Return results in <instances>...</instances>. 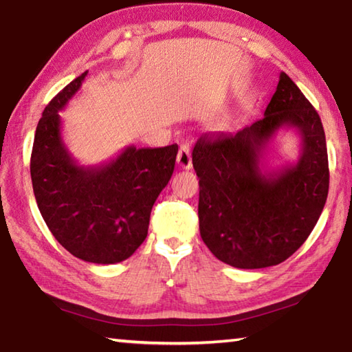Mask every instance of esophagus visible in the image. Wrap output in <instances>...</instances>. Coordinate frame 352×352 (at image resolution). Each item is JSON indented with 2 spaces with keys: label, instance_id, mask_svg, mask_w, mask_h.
Returning a JSON list of instances; mask_svg holds the SVG:
<instances>
[{
  "label": "esophagus",
  "instance_id": "1",
  "mask_svg": "<svg viewBox=\"0 0 352 352\" xmlns=\"http://www.w3.org/2000/svg\"><path fill=\"white\" fill-rule=\"evenodd\" d=\"M177 163L180 166L182 169H190L192 168V160H190V148L188 142H183L178 148L177 153Z\"/></svg>",
  "mask_w": 352,
  "mask_h": 352
}]
</instances>
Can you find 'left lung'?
I'll list each match as a JSON object with an SVG mask.
<instances>
[{
	"instance_id": "obj_1",
	"label": "left lung",
	"mask_w": 352,
	"mask_h": 352,
	"mask_svg": "<svg viewBox=\"0 0 352 352\" xmlns=\"http://www.w3.org/2000/svg\"><path fill=\"white\" fill-rule=\"evenodd\" d=\"M281 128L300 135V158L264 171L265 146ZM192 166L200 178L201 239L219 261L237 269L278 265L294 254L317 225L329 190L323 124L285 73L264 118L234 135L200 136Z\"/></svg>"
}]
</instances>
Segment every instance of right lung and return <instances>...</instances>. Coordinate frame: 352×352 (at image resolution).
<instances>
[{
	"mask_svg": "<svg viewBox=\"0 0 352 352\" xmlns=\"http://www.w3.org/2000/svg\"><path fill=\"white\" fill-rule=\"evenodd\" d=\"M85 76L45 107L31 155L32 188L41 217L63 248L93 264H116L147 237L152 206L170 180L178 146H129L107 163L77 164L63 142L58 111Z\"/></svg>",
	"mask_w": 352,
	"mask_h": 352,
	"instance_id": "add662e5",
	"label": "right lung"
}]
</instances>
